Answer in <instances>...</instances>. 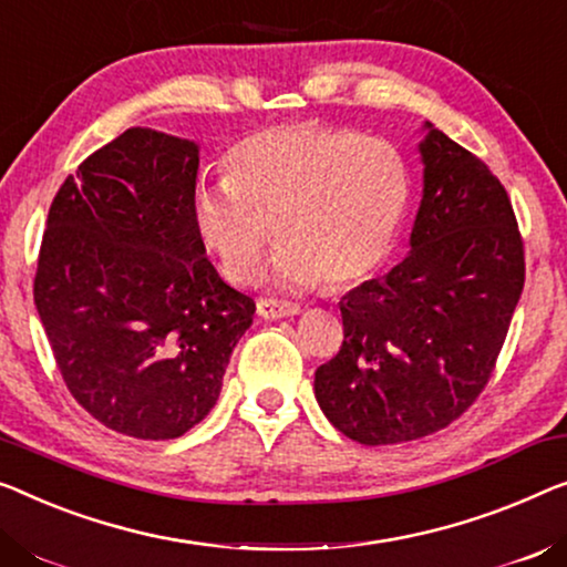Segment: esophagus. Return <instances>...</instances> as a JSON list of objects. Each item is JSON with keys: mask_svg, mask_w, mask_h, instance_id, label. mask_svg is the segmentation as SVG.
I'll list each match as a JSON object with an SVG mask.
<instances>
[{"mask_svg": "<svg viewBox=\"0 0 567 567\" xmlns=\"http://www.w3.org/2000/svg\"><path fill=\"white\" fill-rule=\"evenodd\" d=\"M257 312H259V318H265V320H277V318L298 316L300 306H298V302H285V300H277V298H259L257 300Z\"/></svg>", "mask_w": 567, "mask_h": 567, "instance_id": "34e87169", "label": "esophagus"}]
</instances>
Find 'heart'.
I'll return each mask as SVG.
<instances>
[{"instance_id": "b5f03b06", "label": "heart", "mask_w": 567, "mask_h": 567, "mask_svg": "<svg viewBox=\"0 0 567 567\" xmlns=\"http://www.w3.org/2000/svg\"><path fill=\"white\" fill-rule=\"evenodd\" d=\"M226 175L193 196L203 247L231 282H251L267 241L285 290H349L384 267L412 200L400 147L349 126L285 124L226 152Z\"/></svg>"}]
</instances>
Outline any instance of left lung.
<instances>
[{
	"mask_svg": "<svg viewBox=\"0 0 567 567\" xmlns=\"http://www.w3.org/2000/svg\"><path fill=\"white\" fill-rule=\"evenodd\" d=\"M410 255L343 295V343L316 400L361 445L417 441L484 392L525 287L512 200L484 159L425 122Z\"/></svg>",
	"mask_w": 567,
	"mask_h": 567,
	"instance_id": "obj_1",
	"label": "left lung"
}]
</instances>
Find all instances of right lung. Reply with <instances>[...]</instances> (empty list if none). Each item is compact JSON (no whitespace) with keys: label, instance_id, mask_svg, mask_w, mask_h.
Segmentation results:
<instances>
[{"label":"right lung","instance_id":"obj_1","mask_svg":"<svg viewBox=\"0 0 567 567\" xmlns=\"http://www.w3.org/2000/svg\"><path fill=\"white\" fill-rule=\"evenodd\" d=\"M196 175V142L132 126L65 177L40 244L32 292L68 392L140 441L208 415L257 310L206 257Z\"/></svg>","mask_w":567,"mask_h":567}]
</instances>
